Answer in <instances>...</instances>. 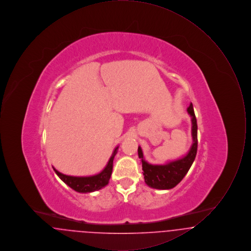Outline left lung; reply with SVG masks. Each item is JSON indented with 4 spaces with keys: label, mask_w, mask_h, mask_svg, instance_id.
Wrapping results in <instances>:
<instances>
[{
    "label": "left lung",
    "mask_w": 251,
    "mask_h": 251,
    "mask_svg": "<svg viewBox=\"0 0 251 251\" xmlns=\"http://www.w3.org/2000/svg\"><path fill=\"white\" fill-rule=\"evenodd\" d=\"M187 112L191 116L193 144L186 155L168 162L166 165H151L145 161L142 149L138 147V156L142 163L144 179L151 188L166 190L175 187L184 178L196 158L198 151V124L192 103L187 108Z\"/></svg>",
    "instance_id": "1"
}]
</instances>
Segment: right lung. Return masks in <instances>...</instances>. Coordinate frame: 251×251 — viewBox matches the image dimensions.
<instances>
[{
    "label": "right lung",
    "instance_id": "right-lung-1",
    "mask_svg": "<svg viewBox=\"0 0 251 251\" xmlns=\"http://www.w3.org/2000/svg\"><path fill=\"white\" fill-rule=\"evenodd\" d=\"M119 147H117L113 152L112 156L110 157L108 161L106 167H104L101 172L99 174H96L93 176L88 177H74L69 176L57 171L54 167L53 170L57 174V176L62 179L66 184H68L71 188L79 193H90L96 190H100L102 187L106 186L109 182V179L111 178L112 170H113V161L115 155L118 152Z\"/></svg>",
    "mask_w": 251,
    "mask_h": 251
}]
</instances>
